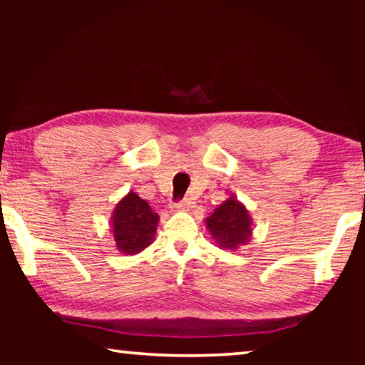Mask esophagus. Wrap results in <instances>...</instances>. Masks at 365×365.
I'll return each instance as SVG.
<instances>
[{
    "instance_id": "1",
    "label": "esophagus",
    "mask_w": 365,
    "mask_h": 365,
    "mask_svg": "<svg viewBox=\"0 0 365 365\" xmlns=\"http://www.w3.org/2000/svg\"><path fill=\"white\" fill-rule=\"evenodd\" d=\"M191 207H193V202H191L190 200H182L180 202L172 205V209H174V211H190Z\"/></svg>"
}]
</instances>
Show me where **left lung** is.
<instances>
[{"label": "left lung", "instance_id": "8db88e82", "mask_svg": "<svg viewBox=\"0 0 365 365\" xmlns=\"http://www.w3.org/2000/svg\"><path fill=\"white\" fill-rule=\"evenodd\" d=\"M206 230L220 250L237 251L252 238V217L248 209L237 196H230L214 209V212L205 219Z\"/></svg>", "mask_w": 365, "mask_h": 365}]
</instances>
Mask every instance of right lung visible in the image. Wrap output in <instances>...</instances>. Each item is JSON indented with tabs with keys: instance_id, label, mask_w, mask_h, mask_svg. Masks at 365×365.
I'll return each mask as SVG.
<instances>
[{
	"instance_id": "right-lung-1",
	"label": "right lung",
	"mask_w": 365,
	"mask_h": 365,
	"mask_svg": "<svg viewBox=\"0 0 365 365\" xmlns=\"http://www.w3.org/2000/svg\"><path fill=\"white\" fill-rule=\"evenodd\" d=\"M159 215L151 211L146 200L135 193L120 197L114 206L109 220V233L113 235L115 248L125 256H135L154 242Z\"/></svg>"
}]
</instances>
